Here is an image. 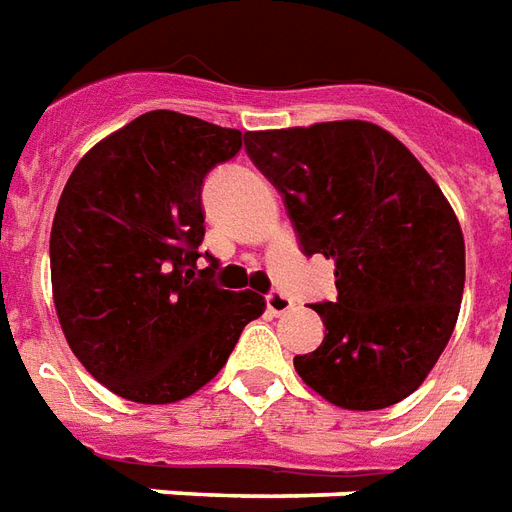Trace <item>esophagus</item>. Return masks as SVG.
Instances as JSON below:
<instances>
[{
  "label": "esophagus",
  "mask_w": 512,
  "mask_h": 512,
  "mask_svg": "<svg viewBox=\"0 0 512 512\" xmlns=\"http://www.w3.org/2000/svg\"><path fill=\"white\" fill-rule=\"evenodd\" d=\"M266 309L271 314H287L290 309H293V298L285 293H279V290H274V293L266 295Z\"/></svg>",
  "instance_id": "obj_1"
}]
</instances>
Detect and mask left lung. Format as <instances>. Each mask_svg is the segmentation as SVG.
I'll return each instance as SVG.
<instances>
[{"label":"left lung","instance_id":"8db88e82","mask_svg":"<svg viewBox=\"0 0 512 512\" xmlns=\"http://www.w3.org/2000/svg\"><path fill=\"white\" fill-rule=\"evenodd\" d=\"M306 257L336 263V301L312 309L323 344L301 380L344 410L407 399L445 350L464 293V236L410 149L369 121L246 132Z\"/></svg>","mask_w":512,"mask_h":512}]
</instances>
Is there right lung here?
Here are the masks:
<instances>
[{
	"mask_svg": "<svg viewBox=\"0 0 512 512\" xmlns=\"http://www.w3.org/2000/svg\"><path fill=\"white\" fill-rule=\"evenodd\" d=\"M244 135L176 111H149L100 140L64 184L51 227V285L75 358L121 399L170 404L225 366L255 290L198 271L203 181Z\"/></svg>",
	"mask_w": 512,
	"mask_h": 512,
	"instance_id": "obj_1",
	"label": "right lung"
}]
</instances>
